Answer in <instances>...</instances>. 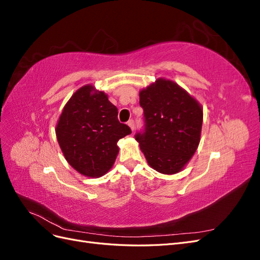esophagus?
Listing matches in <instances>:
<instances>
[{"mask_svg": "<svg viewBox=\"0 0 260 260\" xmlns=\"http://www.w3.org/2000/svg\"><path fill=\"white\" fill-rule=\"evenodd\" d=\"M127 123H128V125L130 127L131 131H132V132L135 131V121H133V120H129Z\"/></svg>", "mask_w": 260, "mask_h": 260, "instance_id": "obj_1", "label": "esophagus"}]
</instances>
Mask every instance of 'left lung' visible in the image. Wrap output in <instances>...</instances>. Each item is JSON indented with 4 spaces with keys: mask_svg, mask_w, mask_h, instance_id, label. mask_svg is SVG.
Wrapping results in <instances>:
<instances>
[{
    "mask_svg": "<svg viewBox=\"0 0 260 260\" xmlns=\"http://www.w3.org/2000/svg\"><path fill=\"white\" fill-rule=\"evenodd\" d=\"M145 131L136 140L147 164L164 175H175L199 147L203 108L175 81L158 78L139 93Z\"/></svg>",
    "mask_w": 260,
    "mask_h": 260,
    "instance_id": "left-lung-1",
    "label": "left lung"
}]
</instances>
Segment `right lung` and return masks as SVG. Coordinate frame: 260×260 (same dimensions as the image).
Wrapping results in <instances>:
<instances>
[{"mask_svg":"<svg viewBox=\"0 0 260 260\" xmlns=\"http://www.w3.org/2000/svg\"><path fill=\"white\" fill-rule=\"evenodd\" d=\"M117 116L107 94L92 84L81 86L68 100L55 132L66 160L79 174L100 178L113 167L119 152L117 142L131 133Z\"/></svg>","mask_w":260,"mask_h":260,"instance_id":"1","label":"right lung"}]
</instances>
